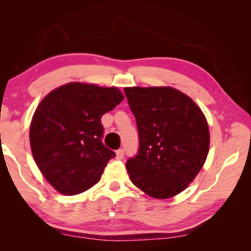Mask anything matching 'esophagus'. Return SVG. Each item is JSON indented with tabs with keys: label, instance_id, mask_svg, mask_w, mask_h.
Returning a JSON list of instances; mask_svg holds the SVG:
<instances>
[{
	"label": "esophagus",
	"instance_id": "34e87169",
	"mask_svg": "<svg viewBox=\"0 0 251 251\" xmlns=\"http://www.w3.org/2000/svg\"><path fill=\"white\" fill-rule=\"evenodd\" d=\"M123 157H124V150H123V148H120V150L116 151V158L123 159Z\"/></svg>",
	"mask_w": 251,
	"mask_h": 251
}]
</instances>
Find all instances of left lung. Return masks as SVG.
Returning a JSON list of instances; mask_svg holds the SVG:
<instances>
[{"instance_id":"left-lung-1","label":"left lung","mask_w":251,"mask_h":251,"mask_svg":"<svg viewBox=\"0 0 251 251\" xmlns=\"http://www.w3.org/2000/svg\"><path fill=\"white\" fill-rule=\"evenodd\" d=\"M137 124V154L127 160L133 184L148 196L181 193L201 172L209 151V129L196 103L173 87H126Z\"/></svg>"}]
</instances>
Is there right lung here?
<instances>
[{
  "label": "right lung",
  "mask_w": 251,
  "mask_h": 251,
  "mask_svg": "<svg viewBox=\"0 0 251 251\" xmlns=\"http://www.w3.org/2000/svg\"><path fill=\"white\" fill-rule=\"evenodd\" d=\"M123 100L116 87L69 83L37 106L29 127L32 154L58 193L77 195L100 181L106 164L115 157L101 142L100 118Z\"/></svg>",
  "instance_id": "add662e5"
}]
</instances>
